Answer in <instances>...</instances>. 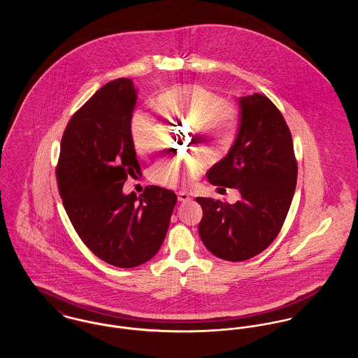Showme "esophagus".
<instances>
[{"mask_svg": "<svg viewBox=\"0 0 358 358\" xmlns=\"http://www.w3.org/2000/svg\"><path fill=\"white\" fill-rule=\"evenodd\" d=\"M178 200H179L180 203H187V201L192 200V197H190L187 193H185V192H179V193H178Z\"/></svg>", "mask_w": 358, "mask_h": 358, "instance_id": "esophagus-1", "label": "esophagus"}]
</instances>
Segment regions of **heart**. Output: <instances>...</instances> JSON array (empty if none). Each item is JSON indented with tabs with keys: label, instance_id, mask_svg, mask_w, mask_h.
Listing matches in <instances>:
<instances>
[{
	"label": "heart",
	"instance_id": "b5f03b06",
	"mask_svg": "<svg viewBox=\"0 0 358 358\" xmlns=\"http://www.w3.org/2000/svg\"><path fill=\"white\" fill-rule=\"evenodd\" d=\"M154 106L165 117L193 120V131L212 146L213 155H222L230 149L238 127V111L234 103L219 99L215 92L201 85H183L164 92ZM131 139L139 157L149 158L155 153L153 121L145 113H138L134 117ZM203 168L204 162L199 157L186 161L169 158L153 166L150 180L159 186L172 187L183 175L199 176Z\"/></svg>",
	"mask_w": 358,
	"mask_h": 358
}]
</instances>
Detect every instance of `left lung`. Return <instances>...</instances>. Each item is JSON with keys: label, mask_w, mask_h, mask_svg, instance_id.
Here are the masks:
<instances>
[{"label": "left lung", "mask_w": 358, "mask_h": 358, "mask_svg": "<svg viewBox=\"0 0 358 358\" xmlns=\"http://www.w3.org/2000/svg\"><path fill=\"white\" fill-rule=\"evenodd\" d=\"M237 138L227 155L206 173L213 186L241 194L234 204L197 197L199 233L206 250L241 262L264 251L280 233L294 199L298 164L291 131L267 96H243Z\"/></svg>", "instance_id": "left-lung-1"}]
</instances>
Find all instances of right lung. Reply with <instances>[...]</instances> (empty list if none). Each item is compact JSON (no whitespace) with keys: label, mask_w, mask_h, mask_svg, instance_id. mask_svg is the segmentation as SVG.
I'll return each mask as SVG.
<instances>
[{"label":"right lung","mask_w":358,"mask_h":358,"mask_svg":"<svg viewBox=\"0 0 358 358\" xmlns=\"http://www.w3.org/2000/svg\"><path fill=\"white\" fill-rule=\"evenodd\" d=\"M138 99L132 80L107 83L69 121L56 179L63 206L83 243L121 268L150 260L168 231L176 194L148 186L124 194L128 176L141 173L131 139Z\"/></svg>","instance_id":"right-lung-1"}]
</instances>
